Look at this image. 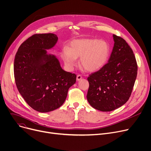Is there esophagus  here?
Instances as JSON below:
<instances>
[{"instance_id": "esophagus-1", "label": "esophagus", "mask_w": 151, "mask_h": 151, "mask_svg": "<svg viewBox=\"0 0 151 151\" xmlns=\"http://www.w3.org/2000/svg\"><path fill=\"white\" fill-rule=\"evenodd\" d=\"M82 76L81 75H78L76 76V80L77 81H79V80H81L82 79Z\"/></svg>"}]
</instances>
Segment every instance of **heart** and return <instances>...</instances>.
Returning <instances> with one entry per match:
<instances>
[{"label":"heart","mask_w":151,"mask_h":151,"mask_svg":"<svg viewBox=\"0 0 151 151\" xmlns=\"http://www.w3.org/2000/svg\"><path fill=\"white\" fill-rule=\"evenodd\" d=\"M109 53V45L106 41L84 39L70 42L68 49L63 50L61 57L69 69L76 65V59L80 58V64L85 70L95 72L105 65Z\"/></svg>","instance_id":"1"}]
</instances>
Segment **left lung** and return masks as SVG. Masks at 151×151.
I'll return each mask as SVG.
<instances>
[{
	"instance_id": "1",
	"label": "left lung",
	"mask_w": 151,
	"mask_h": 151,
	"mask_svg": "<svg viewBox=\"0 0 151 151\" xmlns=\"http://www.w3.org/2000/svg\"><path fill=\"white\" fill-rule=\"evenodd\" d=\"M114 46L108 63L87 78V101L92 107L109 112L124 104L131 95L138 66L132 48L122 37L113 35Z\"/></svg>"
}]
</instances>
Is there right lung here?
I'll return each instance as SVG.
<instances>
[{
  "mask_svg": "<svg viewBox=\"0 0 151 151\" xmlns=\"http://www.w3.org/2000/svg\"><path fill=\"white\" fill-rule=\"evenodd\" d=\"M58 37L52 33L35 34L18 48L14 62L16 87L26 103L40 112H48L61 107L68 88L76 79L75 73L61 68L54 55L47 54Z\"/></svg>",
  "mask_w": 151,
  "mask_h": 151,
  "instance_id": "1",
  "label": "right lung"
}]
</instances>
